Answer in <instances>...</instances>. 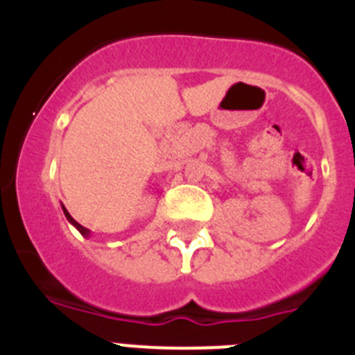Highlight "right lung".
Here are the masks:
<instances>
[{
	"label": "right lung",
	"instance_id": "1",
	"mask_svg": "<svg viewBox=\"0 0 355 355\" xmlns=\"http://www.w3.org/2000/svg\"><path fill=\"white\" fill-rule=\"evenodd\" d=\"M62 209H64V215H65V218H67V220L71 222V224L74 225V227H76L78 231H80V233L83 234L85 238H89V236H90V229H87V227H83V225H81V224H78V222L74 220V218H72L71 215H69V211H67V209H65V206H62Z\"/></svg>",
	"mask_w": 355,
	"mask_h": 355
}]
</instances>
